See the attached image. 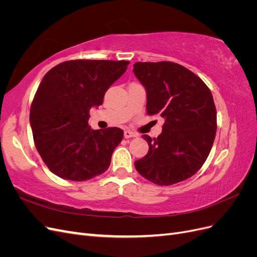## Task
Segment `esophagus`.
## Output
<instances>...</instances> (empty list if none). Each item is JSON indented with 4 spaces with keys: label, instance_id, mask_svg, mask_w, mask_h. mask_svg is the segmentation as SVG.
Returning <instances> with one entry per match:
<instances>
[{
    "label": "esophagus",
    "instance_id": "34e87169",
    "mask_svg": "<svg viewBox=\"0 0 257 257\" xmlns=\"http://www.w3.org/2000/svg\"><path fill=\"white\" fill-rule=\"evenodd\" d=\"M137 136V134L136 133H133V132H131V131H128V130H126V131H124V137L125 138H131V137H136Z\"/></svg>",
    "mask_w": 257,
    "mask_h": 257
}]
</instances>
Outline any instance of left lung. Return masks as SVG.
<instances>
[{"instance_id": "1", "label": "left lung", "mask_w": 257, "mask_h": 257, "mask_svg": "<svg viewBox=\"0 0 257 257\" xmlns=\"http://www.w3.org/2000/svg\"><path fill=\"white\" fill-rule=\"evenodd\" d=\"M133 72L147 91V113L165 119L157 138L135 162L137 172L159 185H172L195 175L211 150L216 109L211 91L197 75L169 61L137 62Z\"/></svg>"}]
</instances>
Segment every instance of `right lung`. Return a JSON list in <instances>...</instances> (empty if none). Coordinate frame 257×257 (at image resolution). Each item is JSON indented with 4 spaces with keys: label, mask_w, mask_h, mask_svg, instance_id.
<instances>
[{
    "label": "right lung",
    "mask_w": 257,
    "mask_h": 257,
    "mask_svg": "<svg viewBox=\"0 0 257 257\" xmlns=\"http://www.w3.org/2000/svg\"><path fill=\"white\" fill-rule=\"evenodd\" d=\"M128 61L71 60L44 76L30 110L34 144L50 172L71 181L105 173L123 138L119 127L91 130L90 109L103 104Z\"/></svg>",
    "instance_id": "right-lung-1"
}]
</instances>
